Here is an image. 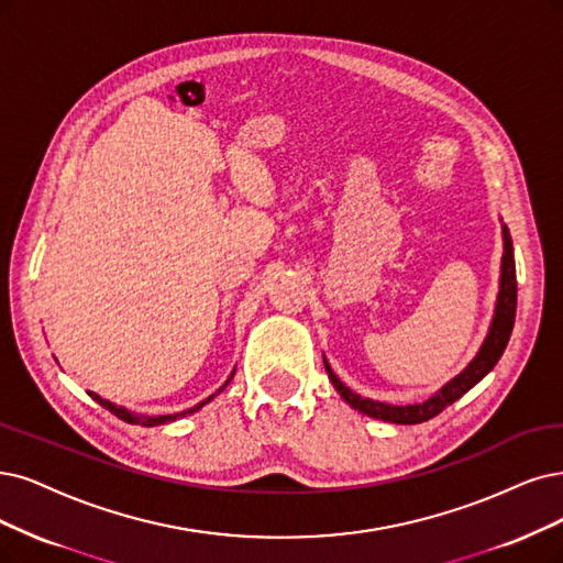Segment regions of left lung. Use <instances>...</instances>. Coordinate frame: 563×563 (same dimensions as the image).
<instances>
[{
  "label": "left lung",
  "instance_id": "1",
  "mask_svg": "<svg viewBox=\"0 0 563 563\" xmlns=\"http://www.w3.org/2000/svg\"><path fill=\"white\" fill-rule=\"evenodd\" d=\"M515 310H517V278H515V257H512V239L508 227L504 224V257H501V283H498V295H496V308H494V318L487 331V339L477 350V355L473 362L454 376L450 383H445L439 391L429 397L422 404H412V406H391L383 401H373L364 399L360 394L345 387L336 373L331 371V366L324 360V368L329 373V380L334 383L336 391L343 397L345 404H350L355 410L368 415V418H376L383 422H394V424H420L431 418H435L441 410L452 406L456 399H462L464 394L481 383L487 373L496 366V362L501 360L504 350L510 341L512 334V324H515Z\"/></svg>",
  "mask_w": 563,
  "mask_h": 563
}]
</instances>
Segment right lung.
Instances as JSON below:
<instances>
[{"mask_svg":"<svg viewBox=\"0 0 563 563\" xmlns=\"http://www.w3.org/2000/svg\"><path fill=\"white\" fill-rule=\"evenodd\" d=\"M234 373H236V368L232 371V376L227 378V383L216 391V394H211V397L208 399H203L201 404H197L195 408H190V410H183V412H176V415H141V412H132V410H128V408H122V406H115V404H111V401H107V399H101L99 394H95V391H88L90 397L99 404V406H103L107 410H111L115 418H120V420H124V422H130V424H141V427H157V424H166V422H174L176 418H183V415H190V412H195V410H199L201 406H206L208 401H213L218 394L232 383V378H234Z\"/></svg>","mask_w":563,"mask_h":563,"instance_id":"add662e5","label":"right lung"}]
</instances>
